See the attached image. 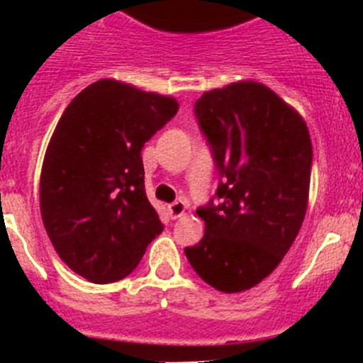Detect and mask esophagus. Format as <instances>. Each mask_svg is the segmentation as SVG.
Wrapping results in <instances>:
<instances>
[{"label":"esophagus","instance_id":"esophagus-1","mask_svg":"<svg viewBox=\"0 0 363 363\" xmlns=\"http://www.w3.org/2000/svg\"><path fill=\"white\" fill-rule=\"evenodd\" d=\"M185 211H187V203H185V201H182V200L172 201V203L169 205V213H171L172 218L184 216Z\"/></svg>","mask_w":363,"mask_h":363}]
</instances>
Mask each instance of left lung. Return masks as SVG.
<instances>
[{
  "label": "left lung",
  "instance_id": "left-lung-1",
  "mask_svg": "<svg viewBox=\"0 0 363 363\" xmlns=\"http://www.w3.org/2000/svg\"><path fill=\"white\" fill-rule=\"evenodd\" d=\"M194 114L221 178L218 200L196 211L203 238L185 247V256L205 284L242 293L280 265L303 223L313 165L309 129L258 82L203 92Z\"/></svg>",
  "mask_w": 363,
  "mask_h": 363
}]
</instances>
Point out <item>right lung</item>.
Listing matches in <instances>:
<instances>
[{
    "label": "right lung",
    "mask_w": 363,
    "mask_h": 363,
    "mask_svg": "<svg viewBox=\"0 0 363 363\" xmlns=\"http://www.w3.org/2000/svg\"><path fill=\"white\" fill-rule=\"evenodd\" d=\"M176 112L171 96L99 79L57 121L41 167V218L57 256L85 280L130 274L163 230L147 200L142 149Z\"/></svg>",
    "instance_id": "add662e5"
}]
</instances>
